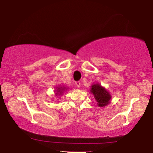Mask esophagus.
Here are the masks:
<instances>
[{
    "label": "esophagus",
    "instance_id": "esophagus-1",
    "mask_svg": "<svg viewBox=\"0 0 153 153\" xmlns=\"http://www.w3.org/2000/svg\"><path fill=\"white\" fill-rule=\"evenodd\" d=\"M75 85H76L77 87H79L81 86V82H79V81H78V82H75Z\"/></svg>",
    "mask_w": 153,
    "mask_h": 153
}]
</instances>
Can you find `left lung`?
Returning <instances> with one entry per match:
<instances>
[{
    "label": "left lung",
    "instance_id": "left-lung-1",
    "mask_svg": "<svg viewBox=\"0 0 153 153\" xmlns=\"http://www.w3.org/2000/svg\"><path fill=\"white\" fill-rule=\"evenodd\" d=\"M90 91L97 102L99 107H104L109 105L112 97L105 87H102L99 84H94L91 85Z\"/></svg>",
    "mask_w": 153,
    "mask_h": 153
}]
</instances>
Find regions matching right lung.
Segmentation results:
<instances>
[{
	"label": "right lung",
	"instance_id": "1",
	"mask_svg": "<svg viewBox=\"0 0 153 153\" xmlns=\"http://www.w3.org/2000/svg\"><path fill=\"white\" fill-rule=\"evenodd\" d=\"M65 90H66V87H57V89L56 90V96H58V95H62Z\"/></svg>",
	"mask_w": 153,
	"mask_h": 153
}]
</instances>
